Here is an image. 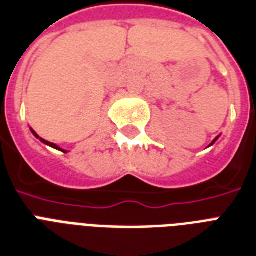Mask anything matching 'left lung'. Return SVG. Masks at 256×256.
<instances>
[{
	"instance_id": "1",
	"label": "left lung",
	"mask_w": 256,
	"mask_h": 256,
	"mask_svg": "<svg viewBox=\"0 0 256 256\" xmlns=\"http://www.w3.org/2000/svg\"><path fill=\"white\" fill-rule=\"evenodd\" d=\"M216 140H218V138H215V140H214V142H211V146H212V144H214V142H216Z\"/></svg>"
}]
</instances>
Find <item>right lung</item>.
<instances>
[{"label":"right lung","mask_w":256,"mask_h":256,"mask_svg":"<svg viewBox=\"0 0 256 256\" xmlns=\"http://www.w3.org/2000/svg\"><path fill=\"white\" fill-rule=\"evenodd\" d=\"M32 134H34V136H36V138H40V142H42L44 144H46V146H52V148H56V150H62V152H65V154H66V152H68V150H62V148H60V146H57L56 144H53V142H46V140H44V138H40V136H38V134H36V132H34V130H32Z\"/></svg>","instance_id":"right-lung-1"}]
</instances>
